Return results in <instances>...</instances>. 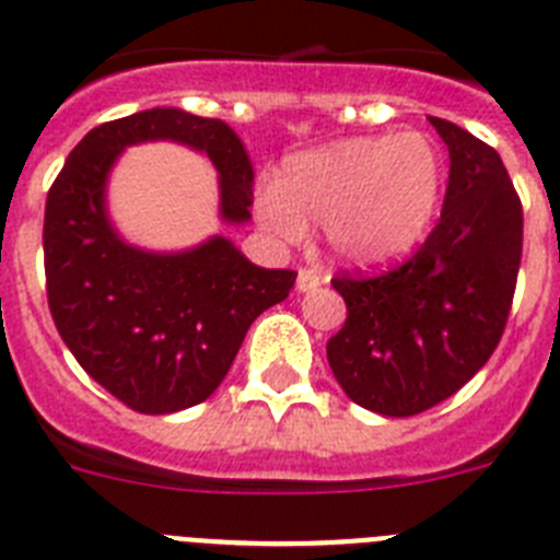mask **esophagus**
Returning a JSON list of instances; mask_svg holds the SVG:
<instances>
[{"label":"esophagus","instance_id":"34e87169","mask_svg":"<svg viewBox=\"0 0 560 560\" xmlns=\"http://www.w3.org/2000/svg\"><path fill=\"white\" fill-rule=\"evenodd\" d=\"M323 285V277H319V271L314 269H300L298 275V291H314Z\"/></svg>","mask_w":560,"mask_h":560}]
</instances>
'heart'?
Segmentation results:
<instances>
[{"instance_id": "obj_1", "label": "heart", "mask_w": 560, "mask_h": 560, "mask_svg": "<svg viewBox=\"0 0 560 560\" xmlns=\"http://www.w3.org/2000/svg\"><path fill=\"white\" fill-rule=\"evenodd\" d=\"M442 184V155L422 132L346 138L289 158L277 189L257 195V214L280 241L323 223L337 260L385 266L424 241Z\"/></svg>"}]
</instances>
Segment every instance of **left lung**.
Instances as JSON below:
<instances>
[{
  "label": "left lung",
  "instance_id": "1",
  "mask_svg": "<svg viewBox=\"0 0 560 560\" xmlns=\"http://www.w3.org/2000/svg\"><path fill=\"white\" fill-rule=\"evenodd\" d=\"M451 152L442 218L402 266L339 275L348 308L328 365L348 399L382 417H417L485 368L499 346L521 266L524 214L499 152L430 116Z\"/></svg>",
  "mask_w": 560,
  "mask_h": 560
}]
</instances>
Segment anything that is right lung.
Returning <instances> with one entry per match:
<instances>
[{"mask_svg":"<svg viewBox=\"0 0 560 560\" xmlns=\"http://www.w3.org/2000/svg\"><path fill=\"white\" fill-rule=\"evenodd\" d=\"M178 141L207 152L221 180V218L246 223L255 172L221 118L141 109L90 130L45 203L47 305L65 346L104 390L138 413H175L214 394L248 326L283 303L298 271L260 269L226 237L155 255L118 237L107 175L124 147Z\"/></svg>","mask_w":560,"mask_h":560,"instance_id":"add662e5","label":"right lung"}]
</instances>
